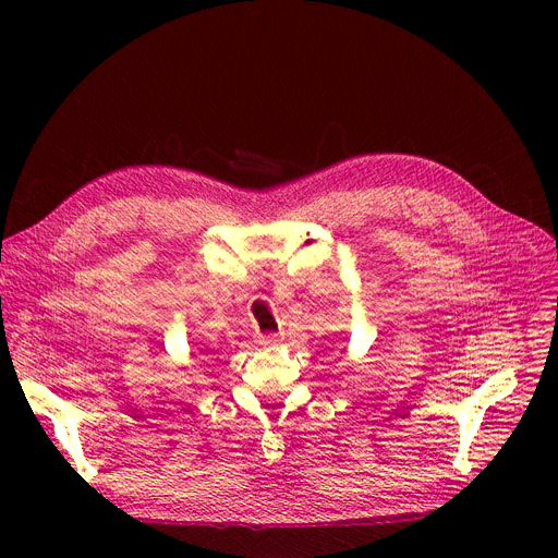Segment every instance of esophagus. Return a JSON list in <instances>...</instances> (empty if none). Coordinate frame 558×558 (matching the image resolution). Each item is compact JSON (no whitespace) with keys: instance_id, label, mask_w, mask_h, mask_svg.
Instances as JSON below:
<instances>
[{"instance_id":"obj_1","label":"esophagus","mask_w":558,"mask_h":558,"mask_svg":"<svg viewBox=\"0 0 558 558\" xmlns=\"http://www.w3.org/2000/svg\"><path fill=\"white\" fill-rule=\"evenodd\" d=\"M280 342V336L278 333H267V336H260V344L263 347H276Z\"/></svg>"}]
</instances>
